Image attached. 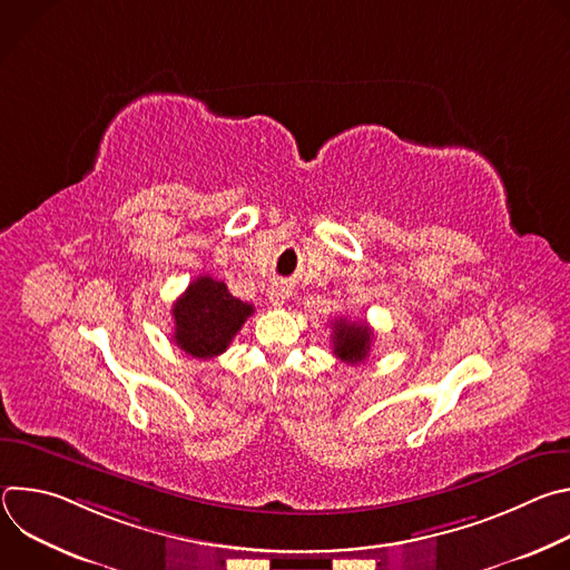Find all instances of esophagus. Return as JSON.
<instances>
[{
	"label": "esophagus",
	"instance_id": "obj_1",
	"mask_svg": "<svg viewBox=\"0 0 570 570\" xmlns=\"http://www.w3.org/2000/svg\"><path fill=\"white\" fill-rule=\"evenodd\" d=\"M288 293H291V291H288V286H284V284H273V286H271V291H268V297H271V304H273V306H277V308H279V306H282V304H284V302H286V297H288Z\"/></svg>",
	"mask_w": 570,
	"mask_h": 570
}]
</instances>
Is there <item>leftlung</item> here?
I'll return each mask as SVG.
<instances>
[{"label": "left lung", "mask_w": 570, "mask_h": 570, "mask_svg": "<svg viewBox=\"0 0 570 570\" xmlns=\"http://www.w3.org/2000/svg\"><path fill=\"white\" fill-rule=\"evenodd\" d=\"M372 338L374 334L365 322H352L347 317H341L334 322V334H332L334 354L343 363L354 365L365 361L372 347Z\"/></svg>", "instance_id": "8db88e82"}]
</instances>
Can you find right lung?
<instances>
[{"label": "right lung", "instance_id": "1", "mask_svg": "<svg viewBox=\"0 0 570 570\" xmlns=\"http://www.w3.org/2000/svg\"><path fill=\"white\" fill-rule=\"evenodd\" d=\"M171 313L176 345L194 358H214L229 347L255 306L234 297L223 282L200 275L176 299Z\"/></svg>", "mask_w": 570, "mask_h": 570}]
</instances>
